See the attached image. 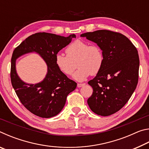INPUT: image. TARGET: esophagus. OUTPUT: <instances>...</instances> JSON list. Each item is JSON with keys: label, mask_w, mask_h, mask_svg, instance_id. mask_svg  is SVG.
Masks as SVG:
<instances>
[{"label": "esophagus", "mask_w": 149, "mask_h": 149, "mask_svg": "<svg viewBox=\"0 0 149 149\" xmlns=\"http://www.w3.org/2000/svg\"><path fill=\"white\" fill-rule=\"evenodd\" d=\"M85 84H77V87H81L83 86H84Z\"/></svg>", "instance_id": "1"}]
</instances>
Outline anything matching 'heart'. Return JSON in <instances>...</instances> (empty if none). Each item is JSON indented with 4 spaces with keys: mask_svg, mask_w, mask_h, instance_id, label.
<instances>
[{
    "mask_svg": "<svg viewBox=\"0 0 149 149\" xmlns=\"http://www.w3.org/2000/svg\"><path fill=\"white\" fill-rule=\"evenodd\" d=\"M65 52L66 56L60 53L55 56V64L67 76L74 73L77 64L78 70L74 78L78 81H83L91 75H97L104 64L103 51L97 45L77 39L69 45Z\"/></svg>",
    "mask_w": 149,
    "mask_h": 149,
    "instance_id": "1",
    "label": "heart"
}]
</instances>
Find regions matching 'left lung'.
<instances>
[{"label":"left lung","instance_id":"1","mask_svg":"<svg viewBox=\"0 0 149 149\" xmlns=\"http://www.w3.org/2000/svg\"><path fill=\"white\" fill-rule=\"evenodd\" d=\"M81 36L96 42L104 56L101 70L88 82L93 92L87 103L95 114L112 115L127 102L137 87L138 51L127 37L118 32L101 29Z\"/></svg>","mask_w":149,"mask_h":149}]
</instances>
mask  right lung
I'll return each mask as SVG.
<instances>
[{
	"instance_id": "add662e5",
	"label": "right lung",
	"mask_w": 149,
	"mask_h": 149,
	"mask_svg": "<svg viewBox=\"0 0 149 149\" xmlns=\"http://www.w3.org/2000/svg\"><path fill=\"white\" fill-rule=\"evenodd\" d=\"M75 35L63 37L40 32L27 37L14 50L11 59L10 79L12 87L25 108L37 116L49 118L57 115L64 108L67 96L75 90L77 84L59 71L55 56L71 42ZM35 51L46 62L48 72L42 82L27 84L22 81L15 72V59L22 54Z\"/></svg>"
}]
</instances>
